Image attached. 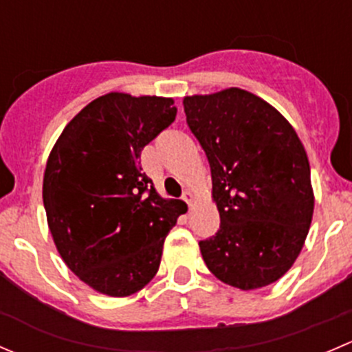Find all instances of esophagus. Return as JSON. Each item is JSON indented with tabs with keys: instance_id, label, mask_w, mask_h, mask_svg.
<instances>
[{
	"instance_id": "34e87169",
	"label": "esophagus",
	"mask_w": 352,
	"mask_h": 352,
	"mask_svg": "<svg viewBox=\"0 0 352 352\" xmlns=\"http://www.w3.org/2000/svg\"><path fill=\"white\" fill-rule=\"evenodd\" d=\"M182 199L184 201L187 202V206H189V209H192V206H194V194L190 192V190H186V192H184V196H182Z\"/></svg>"
}]
</instances>
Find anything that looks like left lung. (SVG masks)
Here are the masks:
<instances>
[{
  "mask_svg": "<svg viewBox=\"0 0 352 352\" xmlns=\"http://www.w3.org/2000/svg\"><path fill=\"white\" fill-rule=\"evenodd\" d=\"M184 112L208 156L221 221L199 242L206 265L243 291L278 281L300 255L314 216L310 163L296 131L240 88L186 97Z\"/></svg>",
  "mask_w": 352,
  "mask_h": 352,
  "instance_id": "1",
  "label": "left lung"
}]
</instances>
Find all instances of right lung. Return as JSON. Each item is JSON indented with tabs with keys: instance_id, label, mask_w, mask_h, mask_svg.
Segmentation results:
<instances>
[{
	"instance_id": "1",
	"label": "right lung",
	"mask_w": 352,
	"mask_h": 352,
	"mask_svg": "<svg viewBox=\"0 0 352 352\" xmlns=\"http://www.w3.org/2000/svg\"><path fill=\"white\" fill-rule=\"evenodd\" d=\"M173 98L102 95L67 122L44 172L49 230L85 285L129 296L158 272L186 202L163 199L141 172L143 148L175 120Z\"/></svg>"
}]
</instances>
